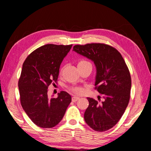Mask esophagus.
<instances>
[{
	"mask_svg": "<svg viewBox=\"0 0 151 151\" xmlns=\"http://www.w3.org/2000/svg\"><path fill=\"white\" fill-rule=\"evenodd\" d=\"M79 99H80V98H79V97H78V96H73L72 97V101L73 102H76V101H77Z\"/></svg>",
	"mask_w": 151,
	"mask_h": 151,
	"instance_id": "1",
	"label": "esophagus"
}]
</instances>
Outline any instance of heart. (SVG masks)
Wrapping results in <instances>:
<instances>
[{
    "instance_id": "1",
    "label": "heart",
    "mask_w": 151,
    "mask_h": 151,
    "mask_svg": "<svg viewBox=\"0 0 151 151\" xmlns=\"http://www.w3.org/2000/svg\"><path fill=\"white\" fill-rule=\"evenodd\" d=\"M88 63H89V62H88V61H86V60H81L78 62V65H84V64H86ZM70 91L75 94H81L84 91L83 88L80 87V86H72V87L70 88Z\"/></svg>"
}]
</instances>
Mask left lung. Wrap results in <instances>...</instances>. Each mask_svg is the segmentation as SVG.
I'll list each match as a JSON object with an SVG mask.
<instances>
[{
	"mask_svg": "<svg viewBox=\"0 0 151 151\" xmlns=\"http://www.w3.org/2000/svg\"><path fill=\"white\" fill-rule=\"evenodd\" d=\"M73 50L94 62L96 67L94 89L103 98L101 102L99 98L97 101L88 97L85 121L94 131H108L121 119L129 103L131 77L128 66L115 48L104 43L77 45Z\"/></svg>",
	"mask_w": 151,
	"mask_h": 151,
	"instance_id": "obj_1",
	"label": "left lung"
}]
</instances>
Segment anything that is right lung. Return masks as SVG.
Masks as SVG:
<instances>
[{"label":"right lung","mask_w":151,"mask_h":151,"mask_svg":"<svg viewBox=\"0 0 151 151\" xmlns=\"http://www.w3.org/2000/svg\"><path fill=\"white\" fill-rule=\"evenodd\" d=\"M72 46L43 45L30 53L22 65L19 80L20 104L34 124L43 129L59 123L71 102L65 91L50 99L47 93L50 84L57 83L60 64Z\"/></svg>","instance_id":"obj_1"}]
</instances>
